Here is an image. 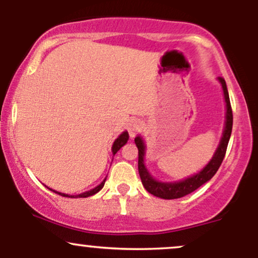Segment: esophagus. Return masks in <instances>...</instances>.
Wrapping results in <instances>:
<instances>
[{"mask_svg": "<svg viewBox=\"0 0 258 258\" xmlns=\"http://www.w3.org/2000/svg\"><path fill=\"white\" fill-rule=\"evenodd\" d=\"M127 130H128V133L130 136H131V138H133L142 130V122L139 120H133L128 123Z\"/></svg>", "mask_w": 258, "mask_h": 258, "instance_id": "esophagus-1", "label": "esophagus"}]
</instances>
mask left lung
I'll return each instance as SVG.
<instances>
[{
    "label": "left lung",
    "mask_w": 258,
    "mask_h": 258,
    "mask_svg": "<svg viewBox=\"0 0 258 258\" xmlns=\"http://www.w3.org/2000/svg\"><path fill=\"white\" fill-rule=\"evenodd\" d=\"M220 80L222 88H223L224 99H226V126H224L223 136L220 142L217 150H216L214 158L210 160L209 164L206 165L200 172H198L194 176L188 177V178L179 180V182H159L155 178H153L152 174L148 172V170L144 166V154H146V144H144L142 137H136L135 143L138 148V172L141 176L142 183H143L144 188L153 194L154 197L161 198V199H178V198L185 197V195L193 193L197 190L199 186L205 184L209 182L215 173L217 172L220 168L222 161H223L224 155H226L228 142H229L230 135H232L233 128V111L232 106H230L229 94H228L227 85L223 78H218Z\"/></svg>",
    "instance_id": "left-lung-1"
}]
</instances>
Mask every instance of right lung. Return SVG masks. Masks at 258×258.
Returning <instances> with one entry per match:
<instances>
[{
	"label": "right lung",
	"instance_id": "add662e5",
	"mask_svg": "<svg viewBox=\"0 0 258 258\" xmlns=\"http://www.w3.org/2000/svg\"><path fill=\"white\" fill-rule=\"evenodd\" d=\"M127 141H128V132H126V131H125V132L121 133V135L119 136V137H117L116 139H115L114 144H112V148H111V152H112V154H114V155H115V154H116L117 152H119L120 148L125 146V144L127 143ZM105 179H106V178H105ZM105 179L103 180V182L100 183L99 185H97L96 188L91 189V190L86 191V193L79 194V195H68V194H63V193H59V191L53 190V189H51V190H52V191H54V193L59 194V195H61V197H65V198H88V197H91V195H94L96 193H98V191L100 190V189H102L103 186H104Z\"/></svg>",
	"mask_w": 258,
	"mask_h": 258
}]
</instances>
